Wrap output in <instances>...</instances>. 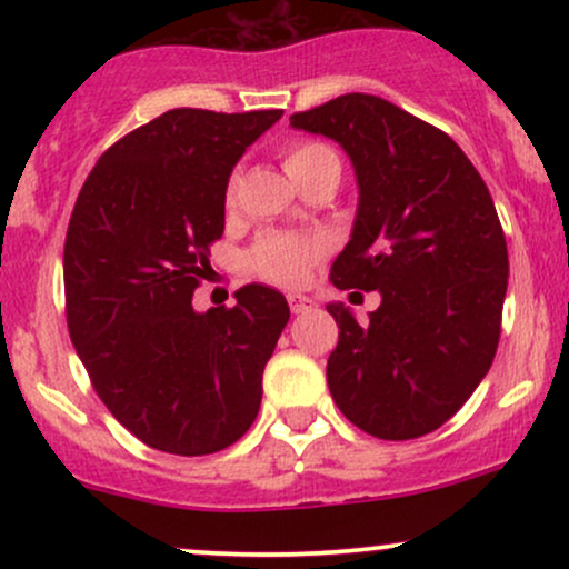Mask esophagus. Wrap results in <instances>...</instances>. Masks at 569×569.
Here are the masks:
<instances>
[{
	"mask_svg": "<svg viewBox=\"0 0 569 569\" xmlns=\"http://www.w3.org/2000/svg\"><path fill=\"white\" fill-rule=\"evenodd\" d=\"M289 307H291V312H310L312 307H316V299H310V297H302V293H289Z\"/></svg>",
	"mask_w": 569,
	"mask_h": 569,
	"instance_id": "obj_1",
	"label": "esophagus"
}]
</instances>
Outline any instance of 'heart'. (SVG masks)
Returning a JSON list of instances; mask_svg holds the SVG:
<instances>
[{
    "mask_svg": "<svg viewBox=\"0 0 569 569\" xmlns=\"http://www.w3.org/2000/svg\"><path fill=\"white\" fill-rule=\"evenodd\" d=\"M283 168L297 187L316 173L335 168L339 171V158L331 147L321 141H293L283 149ZM224 202H234V181L227 184ZM329 243L318 234H262L246 253V267L253 276L270 280L278 286H299L310 276L312 264L326 257Z\"/></svg>",
    "mask_w": 569,
    "mask_h": 569,
    "instance_id": "heart-1",
    "label": "heart"
}]
</instances>
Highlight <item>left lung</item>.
<instances>
[{
  "instance_id": "8db88e82",
  "label": "left lung",
  "mask_w": 569,
  "mask_h": 569,
  "mask_svg": "<svg viewBox=\"0 0 569 569\" xmlns=\"http://www.w3.org/2000/svg\"><path fill=\"white\" fill-rule=\"evenodd\" d=\"M291 128L337 141L356 168L358 211L331 283L382 297L363 326L326 305L339 326L331 398L369 436L420 439L471 398L498 350L508 248L492 194L443 130L385 98H331Z\"/></svg>"
}]
</instances>
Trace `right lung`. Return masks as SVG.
I'll return each instance as SVG.
<instances>
[{"label":"right lung","instance_id":"add662e5","mask_svg":"<svg viewBox=\"0 0 569 569\" xmlns=\"http://www.w3.org/2000/svg\"><path fill=\"white\" fill-rule=\"evenodd\" d=\"M280 114L171 109L101 154L71 211V342L107 409L160 452H219L259 415L286 297L248 283L234 307L198 312L192 293L224 232L234 162Z\"/></svg>","mask_w":569,"mask_h":569}]
</instances>
